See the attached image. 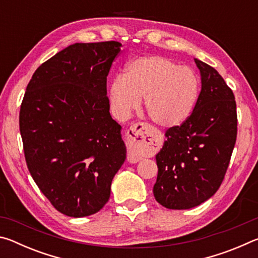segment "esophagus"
Returning <instances> with one entry per match:
<instances>
[{"label":"esophagus","mask_w":258,"mask_h":258,"mask_svg":"<svg viewBox=\"0 0 258 258\" xmlns=\"http://www.w3.org/2000/svg\"><path fill=\"white\" fill-rule=\"evenodd\" d=\"M154 145V132L148 127V125L143 123L133 125L127 132V160L132 164L138 163L143 156L149 154Z\"/></svg>","instance_id":"obj_1"}]
</instances>
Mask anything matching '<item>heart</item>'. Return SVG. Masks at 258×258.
I'll return each mask as SVG.
<instances>
[{
  "label": "heart",
  "mask_w": 258,
  "mask_h": 258,
  "mask_svg": "<svg viewBox=\"0 0 258 258\" xmlns=\"http://www.w3.org/2000/svg\"><path fill=\"white\" fill-rule=\"evenodd\" d=\"M198 75L189 67L164 55H143L131 60L123 76H116L108 89L111 110L118 119H126L145 107L155 124L177 127L189 118L199 98Z\"/></svg>",
  "instance_id": "1"
}]
</instances>
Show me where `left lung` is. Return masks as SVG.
Listing matches in <instances>:
<instances>
[{"instance_id": "left-lung-1", "label": "left lung", "mask_w": 258, "mask_h": 258, "mask_svg": "<svg viewBox=\"0 0 258 258\" xmlns=\"http://www.w3.org/2000/svg\"><path fill=\"white\" fill-rule=\"evenodd\" d=\"M202 90L184 123L169 128L156 155L158 175L154 196L168 209H190L220 187L237 139V106L223 78L195 58Z\"/></svg>"}]
</instances>
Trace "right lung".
<instances>
[{"instance_id": "obj_1", "label": "right lung", "mask_w": 258, "mask_h": 258, "mask_svg": "<svg viewBox=\"0 0 258 258\" xmlns=\"http://www.w3.org/2000/svg\"><path fill=\"white\" fill-rule=\"evenodd\" d=\"M120 46L109 41L64 47L36 69L26 89L19 115L26 163L42 194L67 216L98 213L126 159L107 98Z\"/></svg>"}]
</instances>
